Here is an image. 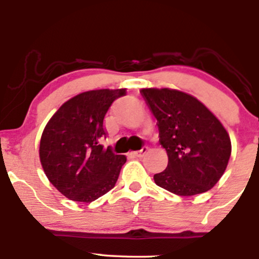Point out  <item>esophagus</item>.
Listing matches in <instances>:
<instances>
[{"label":"esophagus","mask_w":259,"mask_h":259,"mask_svg":"<svg viewBox=\"0 0 259 259\" xmlns=\"http://www.w3.org/2000/svg\"><path fill=\"white\" fill-rule=\"evenodd\" d=\"M147 151H148V148L146 146H144L141 150L135 151V152H132V154H134V156H136V157H144L145 154L147 153Z\"/></svg>","instance_id":"1"}]
</instances>
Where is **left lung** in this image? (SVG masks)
I'll use <instances>...</instances> for the list:
<instances>
[{"mask_svg": "<svg viewBox=\"0 0 259 259\" xmlns=\"http://www.w3.org/2000/svg\"><path fill=\"white\" fill-rule=\"evenodd\" d=\"M157 119L159 142L168 165L154 174L157 185L179 196L206 192L227 169L231 142L227 130L203 103L191 95L170 89H142Z\"/></svg>", "mask_w": 259, "mask_h": 259, "instance_id": "8db88e82", "label": "left lung"}]
</instances>
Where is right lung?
<instances>
[{
	"label": "right lung",
	"mask_w": 259,
	"mask_h": 259,
	"mask_svg": "<svg viewBox=\"0 0 259 259\" xmlns=\"http://www.w3.org/2000/svg\"><path fill=\"white\" fill-rule=\"evenodd\" d=\"M125 89L92 90L63 103L45 126L40 160L49 180L61 194L76 202L97 200L114 187L126 162L123 154L103 147V119Z\"/></svg>",
	"instance_id": "obj_1"
}]
</instances>
